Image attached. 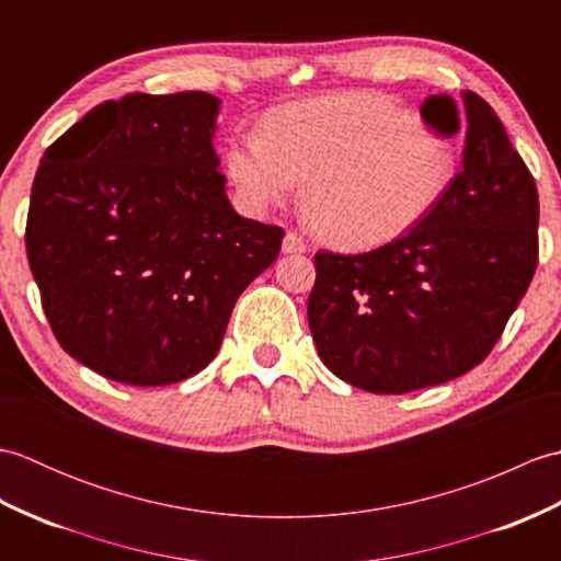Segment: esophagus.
I'll return each mask as SVG.
<instances>
[{
  "instance_id": "34e87169",
  "label": "esophagus",
  "mask_w": 561,
  "mask_h": 561,
  "mask_svg": "<svg viewBox=\"0 0 561 561\" xmlns=\"http://www.w3.org/2000/svg\"><path fill=\"white\" fill-rule=\"evenodd\" d=\"M282 250H284V253H287V255H299V253H306V243H304V238H301L299 233L287 231V233H284Z\"/></svg>"
}]
</instances>
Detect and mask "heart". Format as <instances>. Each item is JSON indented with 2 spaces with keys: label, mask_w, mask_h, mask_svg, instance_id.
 <instances>
[{
  "label": "heart",
  "mask_w": 561,
  "mask_h": 561,
  "mask_svg": "<svg viewBox=\"0 0 561 561\" xmlns=\"http://www.w3.org/2000/svg\"><path fill=\"white\" fill-rule=\"evenodd\" d=\"M456 171V139L368 91L279 105L262 121V135L226 149V173L250 211L279 205L301 183L306 224L344 250L383 245L414 229Z\"/></svg>",
  "instance_id": "b5f03b06"
}]
</instances>
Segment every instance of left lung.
I'll use <instances>...</instances> for the list:
<instances>
[{
  "instance_id": "8db88e82",
  "label": "left lung",
  "mask_w": 561,
  "mask_h": 561,
  "mask_svg": "<svg viewBox=\"0 0 561 561\" xmlns=\"http://www.w3.org/2000/svg\"><path fill=\"white\" fill-rule=\"evenodd\" d=\"M424 123L465 129L462 169L444 199L371 253H316L308 325L320 359L368 392L446 383L484 362L538 267L540 202L492 105L465 91L422 105Z\"/></svg>"
}]
</instances>
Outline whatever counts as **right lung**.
<instances>
[{
  "instance_id": "right-lung-1",
  "label": "right lung",
  "mask_w": 561,
  "mask_h": 561,
  "mask_svg": "<svg viewBox=\"0 0 561 561\" xmlns=\"http://www.w3.org/2000/svg\"><path fill=\"white\" fill-rule=\"evenodd\" d=\"M205 91L105 101L45 149L26 253L57 342L127 386H171L217 356L238 296L279 255L243 219L214 151Z\"/></svg>"
}]
</instances>
